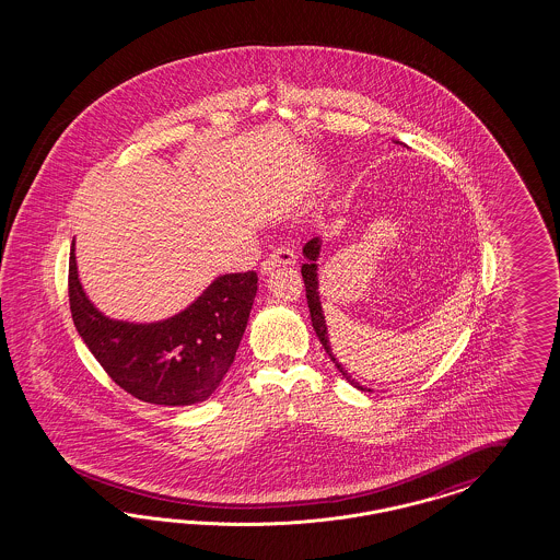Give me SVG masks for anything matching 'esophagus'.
<instances>
[{
  "label": "esophagus",
  "mask_w": 560,
  "mask_h": 560,
  "mask_svg": "<svg viewBox=\"0 0 560 560\" xmlns=\"http://www.w3.org/2000/svg\"><path fill=\"white\" fill-rule=\"evenodd\" d=\"M295 258H298V256H295V253H293L289 246H277L271 255L262 260L260 272L267 275V272H271L272 269H277V267H291V265H295Z\"/></svg>",
  "instance_id": "34e87169"
}]
</instances>
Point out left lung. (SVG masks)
Returning a JSON list of instances; mask_svg holds the SVG:
<instances>
[{"label": "left lung", "instance_id": "left-lung-1", "mask_svg": "<svg viewBox=\"0 0 560 560\" xmlns=\"http://www.w3.org/2000/svg\"><path fill=\"white\" fill-rule=\"evenodd\" d=\"M320 246H323V240H320V237L307 240L304 246V265H302L305 298H307V307H310V316H312V326H314V330H316V337L323 342L324 351L332 359V363H335L337 370L342 373V377H345L349 384H353L359 390H368V388L359 386L355 380L347 373V370L340 365L339 359L332 355V349H330V342H328V328H326V320H324L320 293H318V265H316V260H318V256H320Z\"/></svg>", "mask_w": 560, "mask_h": 560}]
</instances>
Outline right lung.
Returning a JSON list of instances; mask_svg holds the SVG:
<instances>
[{"label":"right lung","mask_w":560,"mask_h":560,"mask_svg":"<svg viewBox=\"0 0 560 560\" xmlns=\"http://www.w3.org/2000/svg\"><path fill=\"white\" fill-rule=\"evenodd\" d=\"M256 283L255 271L221 275L168 320L122 323L85 298L73 244L69 255V307L80 337L117 386L164 407L203 402L218 390L246 330Z\"/></svg>","instance_id":"right-lung-1"}]
</instances>
